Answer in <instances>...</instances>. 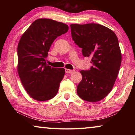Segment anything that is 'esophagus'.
I'll use <instances>...</instances> for the list:
<instances>
[{
    "label": "esophagus",
    "instance_id": "obj_1",
    "mask_svg": "<svg viewBox=\"0 0 135 135\" xmlns=\"http://www.w3.org/2000/svg\"><path fill=\"white\" fill-rule=\"evenodd\" d=\"M75 70H69V69H65V73H69V74H71L73 72H74Z\"/></svg>",
    "mask_w": 135,
    "mask_h": 135
}]
</instances>
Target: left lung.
Here are the masks:
<instances>
[{
    "instance_id": "obj_1",
    "label": "left lung",
    "mask_w": 135,
    "mask_h": 135,
    "mask_svg": "<svg viewBox=\"0 0 135 135\" xmlns=\"http://www.w3.org/2000/svg\"><path fill=\"white\" fill-rule=\"evenodd\" d=\"M70 27L73 40L82 49L84 57L92 58L93 65L80 71L77 93L86 101H99L111 92L120 70L122 54L117 37L99 24H73Z\"/></svg>"
}]
</instances>
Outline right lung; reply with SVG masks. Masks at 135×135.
I'll use <instances>...</instances> for the list:
<instances>
[{
    "mask_svg": "<svg viewBox=\"0 0 135 135\" xmlns=\"http://www.w3.org/2000/svg\"><path fill=\"white\" fill-rule=\"evenodd\" d=\"M68 26L53 20L42 18L31 24L18 45V73L25 90L38 101L53 98L58 92L64 68L51 67L46 62L52 43L67 33Z\"/></svg>",
    "mask_w": 135,
    "mask_h": 135,
    "instance_id": "right-lung-1",
    "label": "right lung"
}]
</instances>
